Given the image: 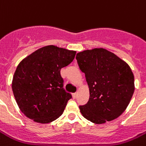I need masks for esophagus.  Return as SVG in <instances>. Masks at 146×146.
I'll return each mask as SVG.
<instances>
[{"mask_svg":"<svg viewBox=\"0 0 146 146\" xmlns=\"http://www.w3.org/2000/svg\"><path fill=\"white\" fill-rule=\"evenodd\" d=\"M72 97H73V98H74V99H75L76 98H77V93H76V92H74V93L72 94Z\"/></svg>","mask_w":146,"mask_h":146,"instance_id":"1","label":"esophagus"}]
</instances>
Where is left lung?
I'll return each instance as SVG.
<instances>
[{"mask_svg":"<svg viewBox=\"0 0 146 146\" xmlns=\"http://www.w3.org/2000/svg\"><path fill=\"white\" fill-rule=\"evenodd\" d=\"M76 60L90 88V99L79 106L82 115L96 124L119 117L134 92V77L129 66L104 48L78 53Z\"/></svg>","mask_w":146,"mask_h":146,"instance_id":"1","label":"left lung"}]
</instances>
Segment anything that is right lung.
<instances>
[{"instance_id": "add662e5", "label": "right lung", "mask_w": 146, "mask_h": 146, "mask_svg": "<svg viewBox=\"0 0 146 146\" xmlns=\"http://www.w3.org/2000/svg\"><path fill=\"white\" fill-rule=\"evenodd\" d=\"M75 54L73 50L48 45L19 63L12 89L19 108L27 118L47 124L62 115L72 96L63 88L60 70L70 64Z\"/></svg>"}]
</instances>
